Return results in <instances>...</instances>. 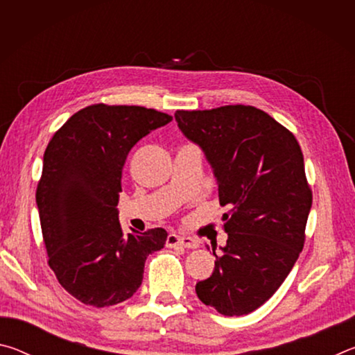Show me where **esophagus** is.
Instances as JSON below:
<instances>
[{
    "mask_svg": "<svg viewBox=\"0 0 355 355\" xmlns=\"http://www.w3.org/2000/svg\"><path fill=\"white\" fill-rule=\"evenodd\" d=\"M167 245H169V248H173V245H182V248H186V249H196L199 248V243H197V239L191 236L169 235L167 236Z\"/></svg>",
    "mask_w": 355,
    "mask_h": 355,
    "instance_id": "obj_1",
    "label": "esophagus"
}]
</instances>
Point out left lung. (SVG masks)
<instances>
[{
    "instance_id": "8db88e82",
    "label": "left lung",
    "mask_w": 355,
    "mask_h": 355,
    "mask_svg": "<svg viewBox=\"0 0 355 355\" xmlns=\"http://www.w3.org/2000/svg\"><path fill=\"white\" fill-rule=\"evenodd\" d=\"M184 137L197 144L211 166L227 244L214 271L197 282L205 305L241 316L266 302L284 284L305 241L311 191L300 147L285 127L254 106L177 111Z\"/></svg>"
}]
</instances>
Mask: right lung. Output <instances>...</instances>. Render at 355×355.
I'll list each match as a JSON object with an SVG mask.
<instances>
[{
    "instance_id": "obj_1",
    "label": "right lung",
    "mask_w": 355,
    "mask_h": 355,
    "mask_svg": "<svg viewBox=\"0 0 355 355\" xmlns=\"http://www.w3.org/2000/svg\"><path fill=\"white\" fill-rule=\"evenodd\" d=\"M171 120L142 106L92 105L48 144L35 192L48 264L83 304L101 309L130 299L147 257L164 248V228L125 235L117 203L130 150Z\"/></svg>"
}]
</instances>
